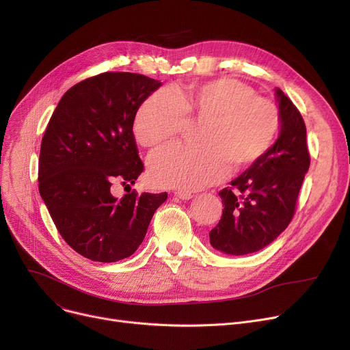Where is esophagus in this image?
I'll use <instances>...</instances> for the list:
<instances>
[{"instance_id": "obj_1", "label": "esophagus", "mask_w": 350, "mask_h": 350, "mask_svg": "<svg viewBox=\"0 0 350 350\" xmlns=\"http://www.w3.org/2000/svg\"><path fill=\"white\" fill-rule=\"evenodd\" d=\"M174 194L181 200H190V199H193V196H194L191 191H181V190L176 191Z\"/></svg>"}]
</instances>
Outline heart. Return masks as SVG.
I'll list each match as a JSON object with an SVG mask.
<instances>
[{"instance_id":"b5f03b06","label":"heart","mask_w":350,"mask_h":350,"mask_svg":"<svg viewBox=\"0 0 350 350\" xmlns=\"http://www.w3.org/2000/svg\"><path fill=\"white\" fill-rule=\"evenodd\" d=\"M203 121L200 144H170L154 151L148 177L156 186L197 190L223 180L233 169L260 160L280 129L275 101L234 79L193 84L186 90L160 88L135 113L133 133L139 144L154 147L174 139L189 123Z\"/></svg>"}]
</instances>
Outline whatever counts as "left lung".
<instances>
[{
  "label": "left lung",
  "instance_id": "8db88e82",
  "mask_svg": "<svg viewBox=\"0 0 350 350\" xmlns=\"http://www.w3.org/2000/svg\"><path fill=\"white\" fill-rule=\"evenodd\" d=\"M280 135L267 153L219 191L224 206L210 230L211 246L226 254H249L266 247L292 221L297 196L310 165L306 126L280 88Z\"/></svg>",
  "mask_w": 350,
  "mask_h": 350
}]
</instances>
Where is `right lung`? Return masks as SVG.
I'll return each instance as SVG.
<instances>
[{"mask_svg":"<svg viewBox=\"0 0 350 350\" xmlns=\"http://www.w3.org/2000/svg\"><path fill=\"white\" fill-rule=\"evenodd\" d=\"M161 83L143 74L107 71L72 85L44 133L38 189L58 233L79 254L111 263L142 245L167 193L111 194L144 170L133 123Z\"/></svg>","mask_w":350,"mask_h":350,"instance_id":"right-lung-1","label":"right lung"}]
</instances>
